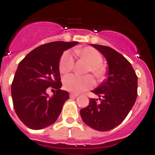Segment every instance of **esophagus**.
<instances>
[{
  "label": "esophagus",
  "instance_id": "esophagus-1",
  "mask_svg": "<svg viewBox=\"0 0 155 155\" xmlns=\"http://www.w3.org/2000/svg\"><path fill=\"white\" fill-rule=\"evenodd\" d=\"M78 96V94H74V93H71L70 94V98H77Z\"/></svg>",
  "mask_w": 155,
  "mask_h": 155
}]
</instances>
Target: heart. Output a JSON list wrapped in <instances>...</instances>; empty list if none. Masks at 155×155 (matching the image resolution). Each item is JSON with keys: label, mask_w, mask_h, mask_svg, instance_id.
I'll list each match as a JSON object with an SVG mask.
<instances>
[{"label": "heart", "mask_w": 155, "mask_h": 155, "mask_svg": "<svg viewBox=\"0 0 155 155\" xmlns=\"http://www.w3.org/2000/svg\"><path fill=\"white\" fill-rule=\"evenodd\" d=\"M75 53L85 59L89 64L87 69L91 71L97 79H101L104 76V70L101 64H102V57L101 53L94 48L85 47L81 50H76ZM74 65L73 54L70 50H67L62 54L59 62V69L61 73L67 74L73 69ZM63 84L66 90L74 93H80L86 91L94 86V80L90 75L79 76L76 74L67 75L63 79Z\"/></svg>", "instance_id": "heart-1"}]
</instances>
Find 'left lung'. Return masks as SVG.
<instances>
[{
	"mask_svg": "<svg viewBox=\"0 0 155 155\" xmlns=\"http://www.w3.org/2000/svg\"><path fill=\"white\" fill-rule=\"evenodd\" d=\"M105 57L107 78L92 92L99 97L90 98L89 105L81 109L82 120L98 131H108L120 125L134 106L137 97V76L124 56L109 46L91 44Z\"/></svg>",
	"mask_w": 155,
	"mask_h": 155,
	"instance_id": "1",
	"label": "left lung"
}]
</instances>
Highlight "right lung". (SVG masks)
Here are the masks:
<instances>
[{"mask_svg":"<svg viewBox=\"0 0 155 155\" xmlns=\"http://www.w3.org/2000/svg\"><path fill=\"white\" fill-rule=\"evenodd\" d=\"M78 42L57 41L38 46L19 63L12 84L14 109L18 118L32 130L55 123L69 93L61 90L59 62L63 53ZM57 89L52 97L46 89Z\"/></svg>","mask_w":155,"mask_h":155,"instance_id":"add662e5","label":"right lung"}]
</instances>
